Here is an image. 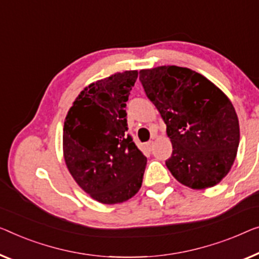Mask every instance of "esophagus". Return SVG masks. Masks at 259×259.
I'll use <instances>...</instances> for the list:
<instances>
[{
	"mask_svg": "<svg viewBox=\"0 0 259 259\" xmlns=\"http://www.w3.org/2000/svg\"><path fill=\"white\" fill-rule=\"evenodd\" d=\"M153 144H154L153 141H150V142L146 143V148H148V149L150 150V151H151L152 148H153Z\"/></svg>",
	"mask_w": 259,
	"mask_h": 259,
	"instance_id": "1",
	"label": "esophagus"
}]
</instances>
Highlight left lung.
Here are the masks:
<instances>
[{
	"instance_id": "left-lung-1",
	"label": "left lung",
	"mask_w": 259,
	"mask_h": 259,
	"mask_svg": "<svg viewBox=\"0 0 259 259\" xmlns=\"http://www.w3.org/2000/svg\"><path fill=\"white\" fill-rule=\"evenodd\" d=\"M140 81L166 124L173 151L165 164L172 176L194 190L219 184L228 175L240 143L238 118L229 99L185 67L142 69Z\"/></svg>"
}]
</instances>
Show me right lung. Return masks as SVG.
<instances>
[{"label": "right lung", "mask_w": 259, "mask_h": 259, "mask_svg": "<svg viewBox=\"0 0 259 259\" xmlns=\"http://www.w3.org/2000/svg\"><path fill=\"white\" fill-rule=\"evenodd\" d=\"M137 71L115 73L80 93L64 123V157L82 190L114 204L140 191L146 157L128 134L126 101Z\"/></svg>", "instance_id": "obj_1"}]
</instances>
